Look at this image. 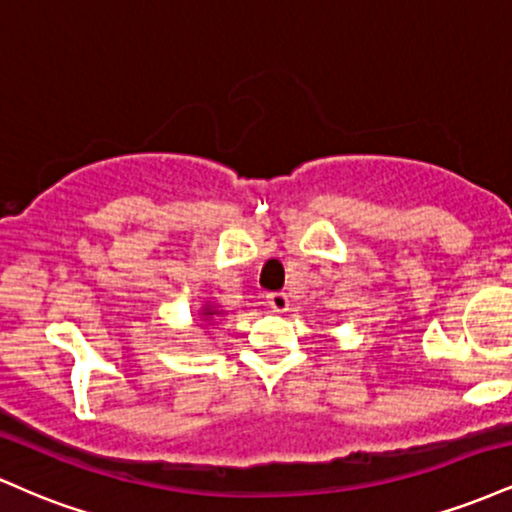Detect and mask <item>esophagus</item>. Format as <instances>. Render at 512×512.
Listing matches in <instances>:
<instances>
[{
	"label": "esophagus",
	"mask_w": 512,
	"mask_h": 512,
	"mask_svg": "<svg viewBox=\"0 0 512 512\" xmlns=\"http://www.w3.org/2000/svg\"><path fill=\"white\" fill-rule=\"evenodd\" d=\"M267 303H269V308L274 310V313H286L291 301H289V296H286L284 291H276V293H269Z\"/></svg>",
	"instance_id": "esophagus-1"
}]
</instances>
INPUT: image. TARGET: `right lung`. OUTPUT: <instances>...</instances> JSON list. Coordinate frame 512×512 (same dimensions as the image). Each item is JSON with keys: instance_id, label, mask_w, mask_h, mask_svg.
<instances>
[{"instance_id": "obj_1", "label": "right lung", "mask_w": 512, "mask_h": 512, "mask_svg": "<svg viewBox=\"0 0 512 512\" xmlns=\"http://www.w3.org/2000/svg\"><path fill=\"white\" fill-rule=\"evenodd\" d=\"M202 315H204V317H214V315H219V310H216L214 305H204Z\"/></svg>"}]
</instances>
